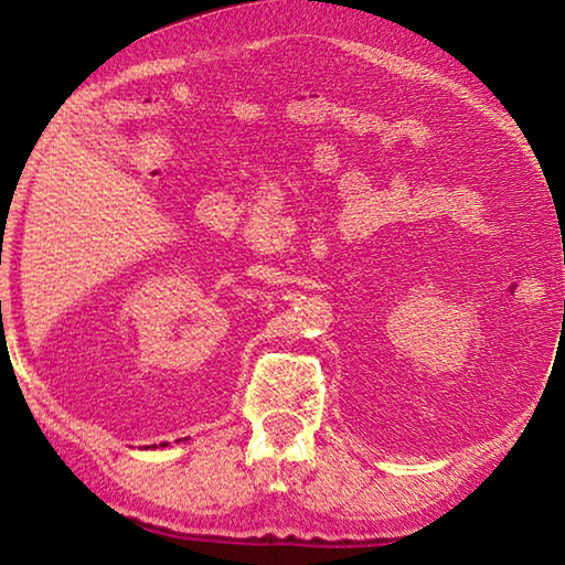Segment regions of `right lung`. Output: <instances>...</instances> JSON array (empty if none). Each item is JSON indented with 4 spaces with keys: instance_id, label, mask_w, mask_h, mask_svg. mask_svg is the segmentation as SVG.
<instances>
[{
    "instance_id": "add662e5",
    "label": "right lung",
    "mask_w": 565,
    "mask_h": 565,
    "mask_svg": "<svg viewBox=\"0 0 565 565\" xmlns=\"http://www.w3.org/2000/svg\"><path fill=\"white\" fill-rule=\"evenodd\" d=\"M161 446H167V444H161ZM154 448H157V446H154Z\"/></svg>"
}]
</instances>
